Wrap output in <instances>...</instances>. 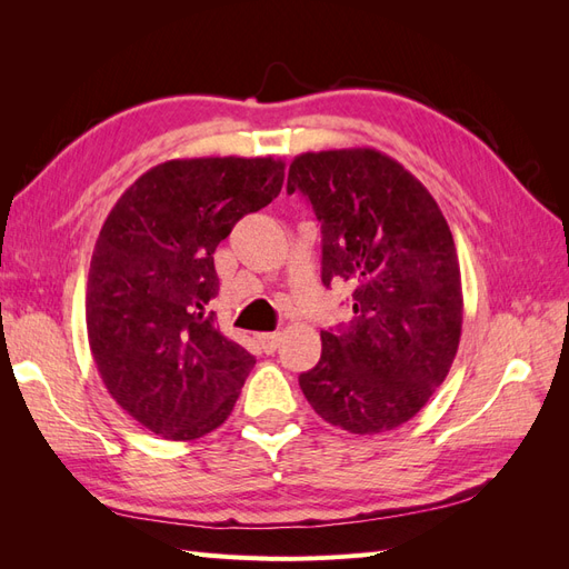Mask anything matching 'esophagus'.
I'll return each instance as SVG.
<instances>
[{
	"mask_svg": "<svg viewBox=\"0 0 569 569\" xmlns=\"http://www.w3.org/2000/svg\"><path fill=\"white\" fill-rule=\"evenodd\" d=\"M258 343H261L266 353H274L280 347V335L278 332H266V335H258Z\"/></svg>",
	"mask_w": 569,
	"mask_h": 569,
	"instance_id": "esophagus-1",
	"label": "esophagus"
}]
</instances>
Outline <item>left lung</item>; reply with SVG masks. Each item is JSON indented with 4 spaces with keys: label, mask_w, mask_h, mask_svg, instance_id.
<instances>
[{
    "label": "left lung",
    "mask_w": 569,
    "mask_h": 569,
    "mask_svg": "<svg viewBox=\"0 0 569 569\" xmlns=\"http://www.w3.org/2000/svg\"><path fill=\"white\" fill-rule=\"evenodd\" d=\"M287 192L311 201L322 232V284L351 289L353 318L322 330L299 387L318 416L380 435L418 416L449 375L462 327L460 266L427 187L375 149L306 151Z\"/></svg>",
    "instance_id": "8db88e82"
}]
</instances>
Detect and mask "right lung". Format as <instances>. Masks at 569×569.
I'll list each match as a JSON object with an SVG mask.
<instances>
[{
	"label": "right lung",
	"mask_w": 569,
	"mask_h": 569,
	"mask_svg": "<svg viewBox=\"0 0 569 569\" xmlns=\"http://www.w3.org/2000/svg\"><path fill=\"white\" fill-rule=\"evenodd\" d=\"M272 157L176 159L116 201L88 274V339L113 401L149 432L192 441L228 420L256 358L220 335L216 247L280 194Z\"/></svg>",
	"instance_id": "1"
}]
</instances>
